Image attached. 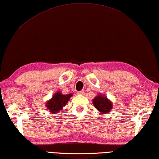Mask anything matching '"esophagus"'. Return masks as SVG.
<instances>
[{"label":"esophagus","mask_w":159,"mask_h":159,"mask_svg":"<svg viewBox=\"0 0 159 159\" xmlns=\"http://www.w3.org/2000/svg\"><path fill=\"white\" fill-rule=\"evenodd\" d=\"M77 94H79V95H83V94H84V91L78 92H77Z\"/></svg>","instance_id":"1"}]
</instances>
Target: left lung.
I'll list each match as a JSON object with an SVG mask.
<instances>
[{"mask_svg": "<svg viewBox=\"0 0 159 159\" xmlns=\"http://www.w3.org/2000/svg\"><path fill=\"white\" fill-rule=\"evenodd\" d=\"M92 103L95 108L99 111L100 113H110L112 108V103L107 97L102 94H99L92 99Z\"/></svg>", "mask_w": 159, "mask_h": 159, "instance_id": "1", "label": "left lung"}]
</instances>
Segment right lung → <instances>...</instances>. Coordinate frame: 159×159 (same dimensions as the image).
Masks as SVG:
<instances>
[{
  "mask_svg": "<svg viewBox=\"0 0 159 159\" xmlns=\"http://www.w3.org/2000/svg\"><path fill=\"white\" fill-rule=\"evenodd\" d=\"M71 96V93L63 94L62 92L57 91L53 95L51 99L47 101L46 103V107L50 112L58 113L60 111H61L63 108V106L67 104Z\"/></svg>",
  "mask_w": 159,
  "mask_h": 159,
  "instance_id": "1",
  "label": "right lung"
}]
</instances>
